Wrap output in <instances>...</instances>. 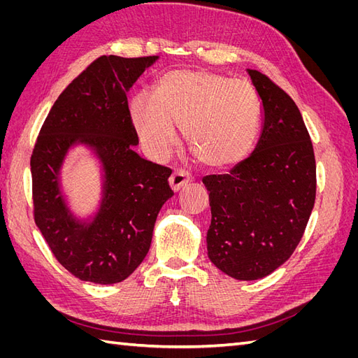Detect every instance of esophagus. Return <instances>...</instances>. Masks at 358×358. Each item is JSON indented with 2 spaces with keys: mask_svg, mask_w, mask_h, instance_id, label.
Segmentation results:
<instances>
[{
  "mask_svg": "<svg viewBox=\"0 0 358 358\" xmlns=\"http://www.w3.org/2000/svg\"><path fill=\"white\" fill-rule=\"evenodd\" d=\"M191 180H192V175L185 170H175L169 179L173 191H179L183 185H187V183Z\"/></svg>",
  "mask_w": 358,
  "mask_h": 358,
  "instance_id": "esophagus-1",
  "label": "esophagus"
}]
</instances>
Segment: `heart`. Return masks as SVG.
<instances>
[{"label":"heart","mask_w":358,"mask_h":358,"mask_svg":"<svg viewBox=\"0 0 358 358\" xmlns=\"http://www.w3.org/2000/svg\"><path fill=\"white\" fill-rule=\"evenodd\" d=\"M129 115L146 152L164 159L178 140L176 125L204 166L227 169L252 149L262 121L255 86L206 70H176L162 76L152 94L140 92Z\"/></svg>","instance_id":"obj_1"}]
</instances>
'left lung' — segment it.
<instances>
[{"instance_id":"left-lung-1","label":"left lung","mask_w":358,"mask_h":358,"mask_svg":"<svg viewBox=\"0 0 358 358\" xmlns=\"http://www.w3.org/2000/svg\"><path fill=\"white\" fill-rule=\"evenodd\" d=\"M264 109L254 152L229 175L203 178L212 221L210 262L239 280L264 278L296 251L317 196L313 146L291 96L257 70H248Z\"/></svg>"}]
</instances>
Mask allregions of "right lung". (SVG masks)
Here are the masks:
<instances>
[{
    "label": "right lung",
    "mask_w": 358,
    "mask_h": 358,
    "mask_svg": "<svg viewBox=\"0 0 358 358\" xmlns=\"http://www.w3.org/2000/svg\"><path fill=\"white\" fill-rule=\"evenodd\" d=\"M158 57H100L62 94L41 125L31 155L34 221L50 251L86 282L117 284L143 262L159 209L171 196V170L140 158L127 92ZM79 141L103 161L105 199L91 224L69 215L57 185L66 150Z\"/></svg>",
    "instance_id": "1"
}]
</instances>
